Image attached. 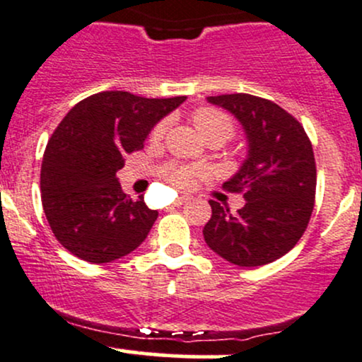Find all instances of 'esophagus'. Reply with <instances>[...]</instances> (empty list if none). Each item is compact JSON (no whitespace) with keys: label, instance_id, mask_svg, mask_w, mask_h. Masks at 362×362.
<instances>
[{"label":"esophagus","instance_id":"1","mask_svg":"<svg viewBox=\"0 0 362 362\" xmlns=\"http://www.w3.org/2000/svg\"><path fill=\"white\" fill-rule=\"evenodd\" d=\"M189 199H190V197H187V195H184V197H178L177 201H175V204H173V206H182V204H185V202L189 201Z\"/></svg>","mask_w":362,"mask_h":362}]
</instances>
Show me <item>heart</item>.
Returning <instances> with one entry per match:
<instances>
[{"label":"heart","instance_id":"heart-1","mask_svg":"<svg viewBox=\"0 0 362 362\" xmlns=\"http://www.w3.org/2000/svg\"><path fill=\"white\" fill-rule=\"evenodd\" d=\"M192 122L195 129L201 132L204 139L211 136H219L224 141L230 139L235 131L233 119L226 112L213 109V107H202L192 114ZM165 134V122H158L151 131V139H160ZM199 172L192 167H182V165H167L161 170V177L178 189H187L195 180Z\"/></svg>","mask_w":362,"mask_h":362}]
</instances>
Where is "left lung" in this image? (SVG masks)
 I'll use <instances>...</instances> for the list:
<instances>
[{
    "label": "left lung",
    "instance_id": "obj_1",
    "mask_svg": "<svg viewBox=\"0 0 362 362\" xmlns=\"http://www.w3.org/2000/svg\"><path fill=\"white\" fill-rule=\"evenodd\" d=\"M238 119L248 155L223 187L243 194L245 206L230 213L209 201L213 216L202 230L206 243L240 267H259L281 259L308 226L315 206L317 167L310 138L289 112L248 93L207 97Z\"/></svg>",
    "mask_w": 362,
    "mask_h": 362
}]
</instances>
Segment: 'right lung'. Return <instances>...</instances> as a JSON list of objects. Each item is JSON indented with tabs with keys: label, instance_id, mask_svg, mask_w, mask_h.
Masks as SVG:
<instances>
[{
	"label": "right lung",
	"instance_id": "obj_1",
	"mask_svg": "<svg viewBox=\"0 0 362 362\" xmlns=\"http://www.w3.org/2000/svg\"><path fill=\"white\" fill-rule=\"evenodd\" d=\"M185 97L144 98L102 91L73 107L52 132L40 168L45 218L78 259L107 264L144 242L158 211L122 192L117 172L126 156Z\"/></svg>",
	"mask_w": 362,
	"mask_h": 362
}]
</instances>
